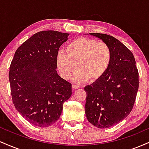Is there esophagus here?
Listing matches in <instances>:
<instances>
[{
  "label": "esophagus",
  "mask_w": 149,
  "mask_h": 149,
  "mask_svg": "<svg viewBox=\"0 0 149 149\" xmlns=\"http://www.w3.org/2000/svg\"><path fill=\"white\" fill-rule=\"evenodd\" d=\"M80 85H72V88L73 89V90H76V89H78L80 88Z\"/></svg>",
  "instance_id": "obj_1"
}]
</instances>
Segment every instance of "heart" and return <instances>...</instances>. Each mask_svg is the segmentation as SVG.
<instances>
[{"label":"heart","instance_id":"1","mask_svg":"<svg viewBox=\"0 0 149 149\" xmlns=\"http://www.w3.org/2000/svg\"><path fill=\"white\" fill-rule=\"evenodd\" d=\"M112 60L111 47L104 42L80 37L66 46V52L60 51L57 56V64L61 76L69 78L76 67L73 76L77 83H95L102 78Z\"/></svg>","mask_w":149,"mask_h":149}]
</instances>
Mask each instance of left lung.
I'll return each mask as SVG.
<instances>
[{
    "label": "left lung",
    "instance_id": "left-lung-1",
    "mask_svg": "<svg viewBox=\"0 0 149 149\" xmlns=\"http://www.w3.org/2000/svg\"><path fill=\"white\" fill-rule=\"evenodd\" d=\"M108 44L112 52L109 69L102 78L85 87V114L98 128H108L125 118L132 110L139 88V73L134 55L116 38L90 33Z\"/></svg>",
    "mask_w": 149,
    "mask_h": 149
}]
</instances>
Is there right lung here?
<instances>
[{"mask_svg": "<svg viewBox=\"0 0 149 149\" xmlns=\"http://www.w3.org/2000/svg\"><path fill=\"white\" fill-rule=\"evenodd\" d=\"M69 33L42 31L24 42L15 53L9 80L15 109L30 123L40 127L59 118L70 98L71 83L57 74V56Z\"/></svg>", "mask_w": 149, "mask_h": 149, "instance_id": "add662e5", "label": "right lung"}]
</instances>
